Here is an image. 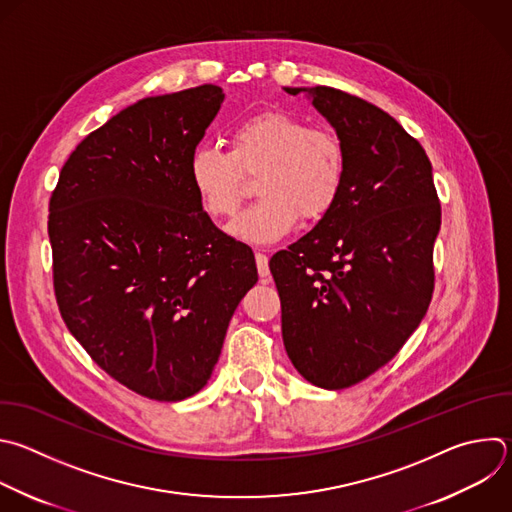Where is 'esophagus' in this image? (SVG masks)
I'll return each mask as SVG.
<instances>
[{
  "label": "esophagus",
  "mask_w": 512,
  "mask_h": 512,
  "mask_svg": "<svg viewBox=\"0 0 512 512\" xmlns=\"http://www.w3.org/2000/svg\"><path fill=\"white\" fill-rule=\"evenodd\" d=\"M255 263H257V271H259V277H269V257L261 251L255 253Z\"/></svg>",
  "instance_id": "34e87169"
}]
</instances>
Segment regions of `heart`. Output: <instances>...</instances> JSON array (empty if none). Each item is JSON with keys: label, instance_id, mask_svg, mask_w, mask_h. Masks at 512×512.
Masks as SVG:
<instances>
[{"label": "heart", "instance_id": "1", "mask_svg": "<svg viewBox=\"0 0 512 512\" xmlns=\"http://www.w3.org/2000/svg\"><path fill=\"white\" fill-rule=\"evenodd\" d=\"M227 144L229 150L197 146L189 158V181L211 217L231 219L249 193L247 177L259 175L263 197L233 225L247 241L273 243L299 217L317 221L342 197L348 158L344 142L329 128L267 108L235 122Z\"/></svg>", "mask_w": 512, "mask_h": 512}]
</instances>
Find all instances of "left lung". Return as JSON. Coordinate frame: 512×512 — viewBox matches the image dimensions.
<instances>
[{
	"label": "left lung",
	"instance_id": "8db88e82",
	"mask_svg": "<svg viewBox=\"0 0 512 512\" xmlns=\"http://www.w3.org/2000/svg\"><path fill=\"white\" fill-rule=\"evenodd\" d=\"M305 92L344 142L346 185L269 269L291 364L313 386L342 390L386 366L426 315L442 211L422 144L388 112L329 86Z\"/></svg>",
	"mask_w": 512,
	"mask_h": 512
}]
</instances>
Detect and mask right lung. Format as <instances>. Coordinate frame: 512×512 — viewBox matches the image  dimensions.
Here are the masks:
<instances>
[{"mask_svg": "<svg viewBox=\"0 0 512 512\" xmlns=\"http://www.w3.org/2000/svg\"><path fill=\"white\" fill-rule=\"evenodd\" d=\"M223 98L203 84L120 110L76 146L50 197L64 323L110 378L158 402L207 384L257 283L251 247L215 227L189 181Z\"/></svg>", "mask_w": 512, "mask_h": 512, "instance_id": "1", "label": "right lung"}]
</instances>
